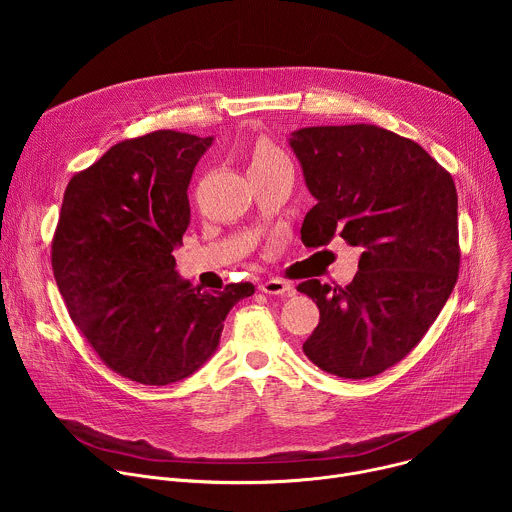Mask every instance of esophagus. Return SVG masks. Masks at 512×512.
Here are the masks:
<instances>
[{"mask_svg":"<svg viewBox=\"0 0 512 512\" xmlns=\"http://www.w3.org/2000/svg\"><path fill=\"white\" fill-rule=\"evenodd\" d=\"M259 289L263 291V294H271V296H289L291 294V283L285 281V279H279V277H269L265 281L259 283Z\"/></svg>","mask_w":512,"mask_h":512,"instance_id":"esophagus-1","label":"esophagus"}]
</instances>
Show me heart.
<instances>
[{"instance_id": "1", "label": "heart", "mask_w": 512, "mask_h": 512, "mask_svg": "<svg viewBox=\"0 0 512 512\" xmlns=\"http://www.w3.org/2000/svg\"><path fill=\"white\" fill-rule=\"evenodd\" d=\"M279 164H289L287 156L281 152V148L267 139V137H257L249 150V172L251 170H267Z\"/></svg>"}]
</instances>
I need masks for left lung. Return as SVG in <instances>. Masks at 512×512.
Segmentation results:
<instances>
[{"instance_id": "1", "label": "left lung", "mask_w": 512, "mask_h": 512, "mask_svg": "<svg viewBox=\"0 0 512 512\" xmlns=\"http://www.w3.org/2000/svg\"><path fill=\"white\" fill-rule=\"evenodd\" d=\"M289 143L316 198L304 245L338 235L360 249L348 285H298L320 310L304 352L330 375L375 377L419 344L458 281L456 184L419 143L377 125L304 127Z\"/></svg>"}]
</instances>
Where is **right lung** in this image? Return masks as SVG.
<instances>
[{
  "label": "right lung",
  "mask_w": 512,
  "mask_h": 512,
  "mask_svg": "<svg viewBox=\"0 0 512 512\" xmlns=\"http://www.w3.org/2000/svg\"><path fill=\"white\" fill-rule=\"evenodd\" d=\"M212 137L174 129L119 141L70 178L52 237L66 310L103 364L141 385L190 377L218 346L249 281L200 291L176 273L188 184Z\"/></svg>",
  "instance_id": "add662e5"
}]
</instances>
